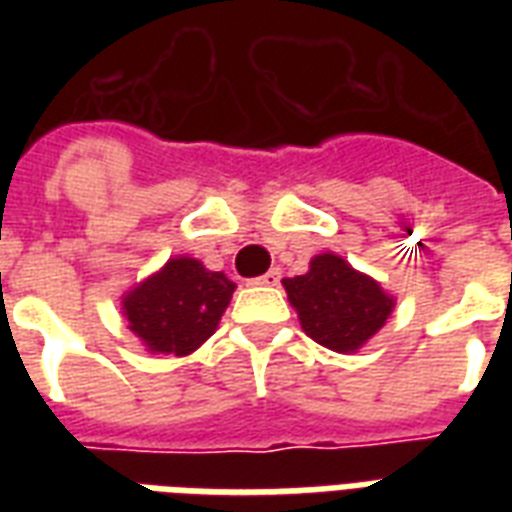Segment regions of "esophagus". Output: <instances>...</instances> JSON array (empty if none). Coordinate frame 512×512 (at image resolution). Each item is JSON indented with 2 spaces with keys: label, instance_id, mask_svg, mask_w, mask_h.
Masks as SVG:
<instances>
[{
  "label": "esophagus",
  "instance_id": "obj_1",
  "mask_svg": "<svg viewBox=\"0 0 512 512\" xmlns=\"http://www.w3.org/2000/svg\"><path fill=\"white\" fill-rule=\"evenodd\" d=\"M279 281H281V271L279 268H271V271L263 273V276L252 279V284H255V287H276Z\"/></svg>",
  "mask_w": 512,
  "mask_h": 512
}]
</instances>
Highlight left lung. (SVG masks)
<instances>
[{
  "instance_id": "1",
  "label": "left lung",
  "mask_w": 512,
  "mask_h": 512,
  "mask_svg": "<svg viewBox=\"0 0 512 512\" xmlns=\"http://www.w3.org/2000/svg\"><path fill=\"white\" fill-rule=\"evenodd\" d=\"M284 289L305 335L337 353L361 348L393 311V300L380 284L337 255L313 257L311 271L284 279Z\"/></svg>"
}]
</instances>
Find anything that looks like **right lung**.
<instances>
[{
  "mask_svg": "<svg viewBox=\"0 0 512 512\" xmlns=\"http://www.w3.org/2000/svg\"><path fill=\"white\" fill-rule=\"evenodd\" d=\"M236 284L193 257H175L124 297L130 329L154 353L188 356L215 332Z\"/></svg>",
  "mask_w": 512,
  "mask_h": 512,
  "instance_id": "add662e5",
  "label": "right lung"
}]
</instances>
